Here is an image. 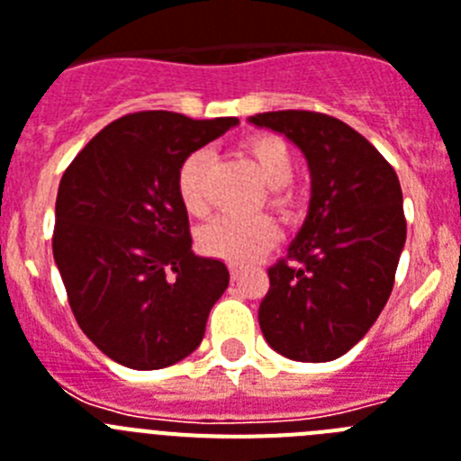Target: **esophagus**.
<instances>
[{
  "mask_svg": "<svg viewBox=\"0 0 461 461\" xmlns=\"http://www.w3.org/2000/svg\"><path fill=\"white\" fill-rule=\"evenodd\" d=\"M230 274H231V280H241L243 271L239 269V267H231V269H230Z\"/></svg>",
  "mask_w": 461,
  "mask_h": 461,
  "instance_id": "34e87169",
  "label": "esophagus"
}]
</instances>
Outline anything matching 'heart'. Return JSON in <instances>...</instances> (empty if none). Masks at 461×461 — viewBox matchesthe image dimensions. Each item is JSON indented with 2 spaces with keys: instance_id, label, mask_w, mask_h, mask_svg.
<instances>
[{
  "instance_id": "obj_1",
  "label": "heart",
  "mask_w": 461,
  "mask_h": 461,
  "mask_svg": "<svg viewBox=\"0 0 461 461\" xmlns=\"http://www.w3.org/2000/svg\"><path fill=\"white\" fill-rule=\"evenodd\" d=\"M243 153L253 162L259 178L267 185V203L283 218L294 215L299 197L297 192L287 185L294 174V158H292L290 146L276 134H258L243 143ZM208 164H211V155L199 148L183 159L176 174V190L190 215H203L208 211L206 190H203ZM276 236H278V230L267 215L248 220L215 218L197 231V243L206 255L243 267L267 253L274 246Z\"/></svg>"
}]
</instances>
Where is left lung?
<instances>
[{"mask_svg": "<svg viewBox=\"0 0 461 461\" xmlns=\"http://www.w3.org/2000/svg\"><path fill=\"white\" fill-rule=\"evenodd\" d=\"M287 136L311 169V203L287 258L269 269L259 327L297 362H331L371 330L390 299L406 243L402 185L359 131L315 111L250 118Z\"/></svg>", "mask_w": 461, "mask_h": 461, "instance_id": "8db88e82", "label": "left lung"}]
</instances>
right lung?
<instances>
[{
  "mask_svg": "<svg viewBox=\"0 0 461 461\" xmlns=\"http://www.w3.org/2000/svg\"><path fill=\"white\" fill-rule=\"evenodd\" d=\"M236 125L171 111L122 115L64 171L55 264L83 334L122 366L164 369L197 350L230 285L225 262L192 253L176 174Z\"/></svg>",
  "mask_w": 461,
  "mask_h": 461,
  "instance_id": "1",
  "label": "right lung"
}]
</instances>
